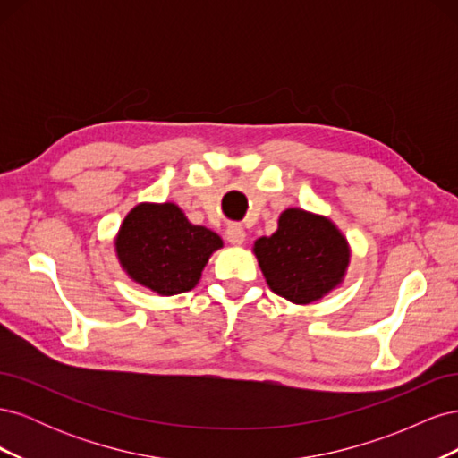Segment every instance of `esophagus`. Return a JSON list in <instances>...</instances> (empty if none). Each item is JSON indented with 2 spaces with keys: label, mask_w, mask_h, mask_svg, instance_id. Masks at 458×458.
<instances>
[{
  "label": "esophagus",
  "mask_w": 458,
  "mask_h": 458,
  "mask_svg": "<svg viewBox=\"0 0 458 458\" xmlns=\"http://www.w3.org/2000/svg\"><path fill=\"white\" fill-rule=\"evenodd\" d=\"M225 239H227L233 246H242L244 241H246V231H244L241 225L233 224V225H229L227 231H225Z\"/></svg>",
  "instance_id": "1"
}]
</instances>
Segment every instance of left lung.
I'll return each mask as SVG.
<instances>
[{
    "label": "left lung",
    "instance_id": "1",
    "mask_svg": "<svg viewBox=\"0 0 458 458\" xmlns=\"http://www.w3.org/2000/svg\"><path fill=\"white\" fill-rule=\"evenodd\" d=\"M252 252L267 286L296 306L340 288L352 261L350 242L335 221L303 208H286L276 231L259 237Z\"/></svg>",
    "mask_w": 458,
    "mask_h": 458
}]
</instances>
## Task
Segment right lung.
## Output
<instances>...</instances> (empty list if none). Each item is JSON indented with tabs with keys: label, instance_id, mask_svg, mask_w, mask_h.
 <instances>
[{
	"label": "right lung",
	"instance_id": "1",
	"mask_svg": "<svg viewBox=\"0 0 458 458\" xmlns=\"http://www.w3.org/2000/svg\"><path fill=\"white\" fill-rule=\"evenodd\" d=\"M224 246L217 233L191 224L174 202H140L114 237L122 271L158 296L192 290L208 259Z\"/></svg>",
	"mask_w": 458,
	"mask_h": 458
}]
</instances>
